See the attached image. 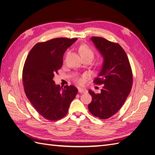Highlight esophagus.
I'll return each instance as SVG.
<instances>
[{"mask_svg": "<svg viewBox=\"0 0 155 155\" xmlns=\"http://www.w3.org/2000/svg\"><path fill=\"white\" fill-rule=\"evenodd\" d=\"M78 91H79V93H86V92H87V89L83 88H79Z\"/></svg>", "mask_w": 155, "mask_h": 155, "instance_id": "obj_1", "label": "esophagus"}]
</instances>
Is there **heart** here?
Returning <instances> with one entry per match:
<instances>
[{
    "label": "heart",
    "instance_id": "1",
    "mask_svg": "<svg viewBox=\"0 0 155 155\" xmlns=\"http://www.w3.org/2000/svg\"><path fill=\"white\" fill-rule=\"evenodd\" d=\"M79 51H80L81 55L83 58L91 57L93 58L94 55V50L87 45H81L80 46V48H79ZM85 78H86V75H83L82 76H76L75 78V81L79 84H81L84 82V80H85Z\"/></svg>",
    "mask_w": 155,
    "mask_h": 155
}]
</instances>
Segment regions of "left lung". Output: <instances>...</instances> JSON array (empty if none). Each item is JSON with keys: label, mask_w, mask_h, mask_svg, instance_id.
I'll return each mask as SVG.
<instances>
[{"label": "left lung", "mask_w": 155, "mask_h": 155, "mask_svg": "<svg viewBox=\"0 0 155 155\" xmlns=\"http://www.w3.org/2000/svg\"><path fill=\"white\" fill-rule=\"evenodd\" d=\"M91 40L104 61L94 79L96 85H103L102 89L100 94L88 91L92 99L88 108L93 116L105 120L114 115L125 103L132 88L133 72L127 55L118 43L100 37H92Z\"/></svg>", "instance_id": "1"}]
</instances>
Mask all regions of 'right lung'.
Instances as JSON below:
<instances>
[{"mask_svg":"<svg viewBox=\"0 0 155 155\" xmlns=\"http://www.w3.org/2000/svg\"><path fill=\"white\" fill-rule=\"evenodd\" d=\"M77 38L59 37L37 43L28 55L22 70L26 97L44 118L57 121L66 116L78 93L73 85H56L54 74L63 65L65 51Z\"/></svg>","mask_w":155,"mask_h":155,"instance_id":"1","label":"right lung"}]
</instances>
